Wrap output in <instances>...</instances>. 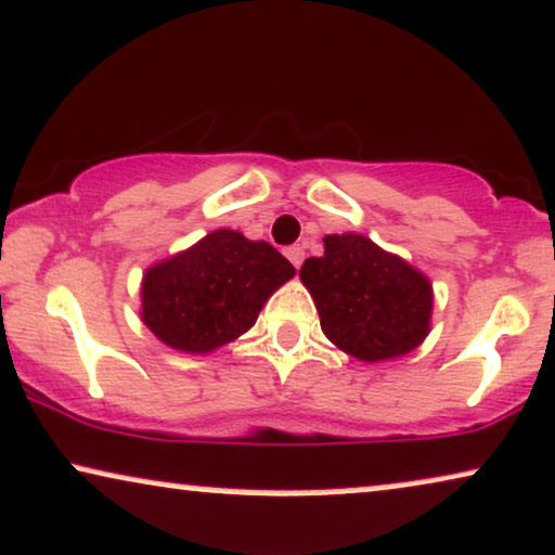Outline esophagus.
Segmentation results:
<instances>
[{
    "label": "esophagus",
    "instance_id": "obj_1",
    "mask_svg": "<svg viewBox=\"0 0 555 555\" xmlns=\"http://www.w3.org/2000/svg\"><path fill=\"white\" fill-rule=\"evenodd\" d=\"M284 256L289 258V263L295 266V269H299V266H302V260H305V248H302V245H289V248L284 250Z\"/></svg>",
    "mask_w": 555,
    "mask_h": 555
}]
</instances>
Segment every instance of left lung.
Segmentation results:
<instances>
[{
	"label": "left lung",
	"mask_w": 555,
	"mask_h": 555,
	"mask_svg": "<svg viewBox=\"0 0 555 555\" xmlns=\"http://www.w3.org/2000/svg\"><path fill=\"white\" fill-rule=\"evenodd\" d=\"M299 279L320 312V328L362 362L403 357L429 333L431 284L422 271L364 235H328Z\"/></svg>",
	"instance_id": "1"
}]
</instances>
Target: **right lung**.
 <instances>
[{
	"instance_id": "right-lung-1",
	"label": "right lung",
	"mask_w": 555,
	"mask_h": 555,
	"mask_svg": "<svg viewBox=\"0 0 555 555\" xmlns=\"http://www.w3.org/2000/svg\"><path fill=\"white\" fill-rule=\"evenodd\" d=\"M295 266L269 243L217 230L152 266L142 284V320L163 344L204 353L235 341Z\"/></svg>"
}]
</instances>
